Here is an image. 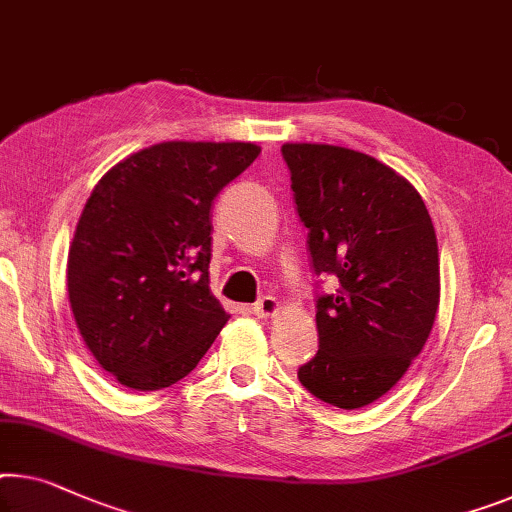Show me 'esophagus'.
<instances>
[{
  "mask_svg": "<svg viewBox=\"0 0 512 512\" xmlns=\"http://www.w3.org/2000/svg\"><path fill=\"white\" fill-rule=\"evenodd\" d=\"M255 315L257 317H276L278 310H280V303L276 296H264L262 301L255 303Z\"/></svg>",
  "mask_w": 512,
  "mask_h": 512,
  "instance_id": "obj_1",
  "label": "esophagus"
}]
</instances>
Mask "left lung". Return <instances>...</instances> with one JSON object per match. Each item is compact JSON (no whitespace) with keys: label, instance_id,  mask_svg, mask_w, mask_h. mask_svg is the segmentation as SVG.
<instances>
[{"label":"left lung","instance_id":"1","mask_svg":"<svg viewBox=\"0 0 512 512\" xmlns=\"http://www.w3.org/2000/svg\"><path fill=\"white\" fill-rule=\"evenodd\" d=\"M315 273L335 294L317 299L319 352L299 381L322 402L361 409L398 384L423 352L439 308V248L411 183L361 151L282 144Z\"/></svg>","mask_w":512,"mask_h":512}]
</instances>
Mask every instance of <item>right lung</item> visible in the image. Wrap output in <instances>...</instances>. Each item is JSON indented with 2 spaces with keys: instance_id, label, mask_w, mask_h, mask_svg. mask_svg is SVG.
Segmentation results:
<instances>
[{
  "instance_id": "obj_1",
  "label": "right lung",
  "mask_w": 512,
  "mask_h": 512,
  "mask_svg": "<svg viewBox=\"0 0 512 512\" xmlns=\"http://www.w3.org/2000/svg\"><path fill=\"white\" fill-rule=\"evenodd\" d=\"M259 151L151 144L91 190L68 250V301L91 356L121 386L177 384L230 319L209 287L211 207Z\"/></svg>"
}]
</instances>
